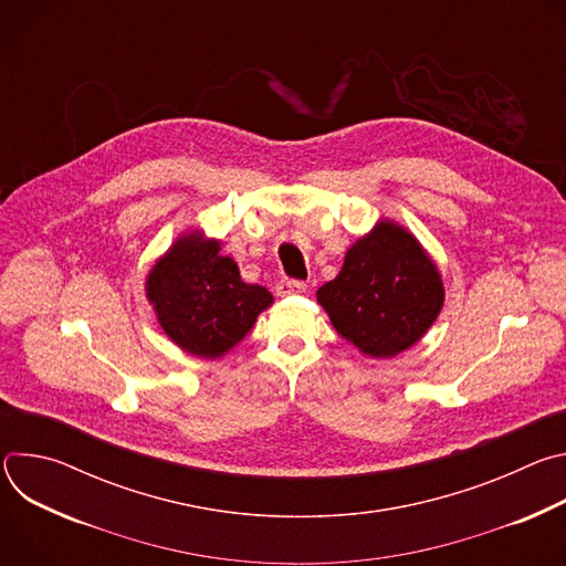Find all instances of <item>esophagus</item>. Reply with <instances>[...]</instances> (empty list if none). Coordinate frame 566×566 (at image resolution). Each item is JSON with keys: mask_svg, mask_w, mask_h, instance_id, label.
Here are the masks:
<instances>
[{"mask_svg": "<svg viewBox=\"0 0 566 566\" xmlns=\"http://www.w3.org/2000/svg\"><path fill=\"white\" fill-rule=\"evenodd\" d=\"M306 291V284L300 282V280H280L277 286H275V293L280 297H286V295H295V293H304Z\"/></svg>", "mask_w": 566, "mask_h": 566, "instance_id": "esophagus-1", "label": "esophagus"}]
</instances>
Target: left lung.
Segmentation results:
<instances>
[{
    "label": "left lung",
    "mask_w": 566,
    "mask_h": 566,
    "mask_svg": "<svg viewBox=\"0 0 566 566\" xmlns=\"http://www.w3.org/2000/svg\"><path fill=\"white\" fill-rule=\"evenodd\" d=\"M315 297L338 336L380 360L408 352L428 334L446 289L415 232L382 217L347 249L340 273Z\"/></svg>",
    "instance_id": "8db88e82"
}]
</instances>
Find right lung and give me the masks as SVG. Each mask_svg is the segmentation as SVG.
I'll list each match as a JSON object with an SVG mask.
<instances>
[{
	"mask_svg": "<svg viewBox=\"0 0 566 566\" xmlns=\"http://www.w3.org/2000/svg\"><path fill=\"white\" fill-rule=\"evenodd\" d=\"M145 297L164 334L197 358H221L255 327L273 304L260 284H247L221 239L188 228L145 277Z\"/></svg>",
	"mask_w": 566,
	"mask_h": 566,
	"instance_id": "right-lung-1",
	"label": "right lung"
}]
</instances>
